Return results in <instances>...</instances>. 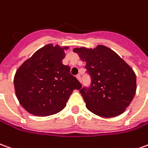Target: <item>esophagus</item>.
<instances>
[{"instance_id":"esophagus-1","label":"esophagus","mask_w":148,"mask_h":148,"mask_svg":"<svg viewBox=\"0 0 148 148\" xmlns=\"http://www.w3.org/2000/svg\"><path fill=\"white\" fill-rule=\"evenodd\" d=\"M76 79H77L78 81H80V82H81V76H80V75L76 76Z\"/></svg>"}]
</instances>
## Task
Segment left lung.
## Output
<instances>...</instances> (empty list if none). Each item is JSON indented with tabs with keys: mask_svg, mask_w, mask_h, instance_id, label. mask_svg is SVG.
<instances>
[{
	"mask_svg": "<svg viewBox=\"0 0 148 148\" xmlns=\"http://www.w3.org/2000/svg\"><path fill=\"white\" fill-rule=\"evenodd\" d=\"M91 77L90 88L80 90L87 109L102 117L122 114L136 93V75L127 62L103 45L73 49Z\"/></svg>",
	"mask_w": 148,
	"mask_h": 148,
	"instance_id": "obj_1",
	"label": "left lung"
}]
</instances>
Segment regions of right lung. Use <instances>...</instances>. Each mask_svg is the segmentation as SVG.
Listing matches in <instances>:
<instances>
[{
	"label": "right lung",
	"mask_w": 148,
	"mask_h": 148,
	"mask_svg": "<svg viewBox=\"0 0 148 148\" xmlns=\"http://www.w3.org/2000/svg\"><path fill=\"white\" fill-rule=\"evenodd\" d=\"M69 46L47 44L36 50L17 69L14 85L17 99L27 112L48 116L62 111L81 83L62 64Z\"/></svg>",
	"instance_id": "add662e5"
}]
</instances>
